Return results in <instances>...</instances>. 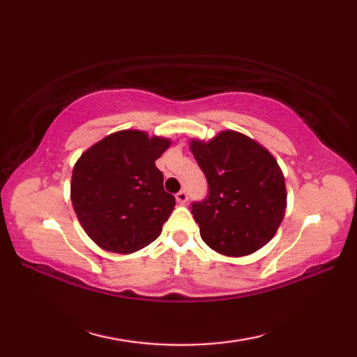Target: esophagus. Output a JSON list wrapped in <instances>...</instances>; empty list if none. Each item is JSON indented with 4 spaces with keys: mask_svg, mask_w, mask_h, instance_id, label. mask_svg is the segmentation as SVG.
<instances>
[{
    "mask_svg": "<svg viewBox=\"0 0 357 357\" xmlns=\"http://www.w3.org/2000/svg\"><path fill=\"white\" fill-rule=\"evenodd\" d=\"M174 198H176L178 204H185L187 199H188V196H187L185 190H181L179 193H176V196H174Z\"/></svg>",
    "mask_w": 357,
    "mask_h": 357,
    "instance_id": "34e87169",
    "label": "esophagus"
}]
</instances>
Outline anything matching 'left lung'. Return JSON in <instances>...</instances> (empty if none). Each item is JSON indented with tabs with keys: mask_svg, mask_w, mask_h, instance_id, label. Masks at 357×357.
I'll return each mask as SVG.
<instances>
[{
	"mask_svg": "<svg viewBox=\"0 0 357 357\" xmlns=\"http://www.w3.org/2000/svg\"><path fill=\"white\" fill-rule=\"evenodd\" d=\"M190 150L208 183L207 199L192 206L202 241L229 257L257 252L285 216V179L275 156L234 130L192 139Z\"/></svg>",
	"mask_w": 357,
	"mask_h": 357,
	"instance_id": "obj_1",
	"label": "left lung"
}]
</instances>
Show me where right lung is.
I'll return each instance as SVG.
<instances>
[{
  "mask_svg": "<svg viewBox=\"0 0 357 357\" xmlns=\"http://www.w3.org/2000/svg\"><path fill=\"white\" fill-rule=\"evenodd\" d=\"M141 130L107 135L73 167L70 199L87 236L102 250L130 255L151 244L174 208L156 159L170 147Z\"/></svg>",
  "mask_w": 357,
  "mask_h": 357,
  "instance_id": "1",
  "label": "right lung"
}]
</instances>
